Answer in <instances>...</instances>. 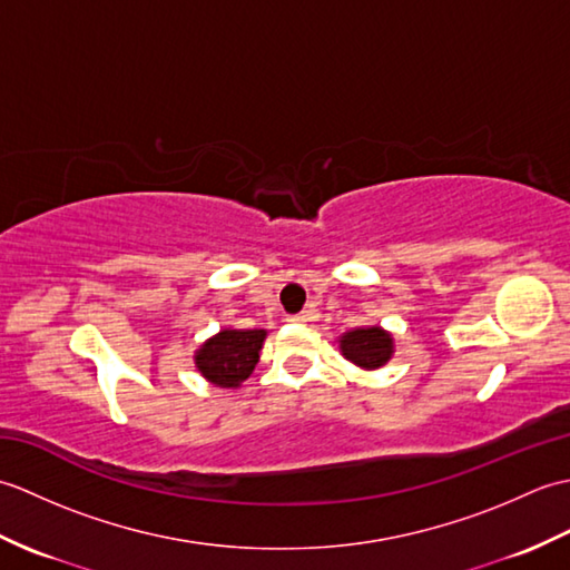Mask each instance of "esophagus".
Segmentation results:
<instances>
[{"mask_svg": "<svg viewBox=\"0 0 570 570\" xmlns=\"http://www.w3.org/2000/svg\"><path fill=\"white\" fill-rule=\"evenodd\" d=\"M292 323H306L308 321V313H296V316H288Z\"/></svg>", "mask_w": 570, "mask_h": 570, "instance_id": "obj_1", "label": "esophagus"}]
</instances>
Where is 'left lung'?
<instances>
[{
	"instance_id": "left-lung-1",
	"label": "left lung",
	"mask_w": 570,
	"mask_h": 570,
	"mask_svg": "<svg viewBox=\"0 0 570 570\" xmlns=\"http://www.w3.org/2000/svg\"><path fill=\"white\" fill-rule=\"evenodd\" d=\"M341 355L360 370H380L394 357V335L382 325H362L337 337Z\"/></svg>"
}]
</instances>
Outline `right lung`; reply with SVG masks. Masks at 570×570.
<instances>
[{
  "mask_svg": "<svg viewBox=\"0 0 570 570\" xmlns=\"http://www.w3.org/2000/svg\"><path fill=\"white\" fill-rule=\"evenodd\" d=\"M266 331L262 328H220L200 343L193 362L205 382L220 390H237L259 362Z\"/></svg>",
  "mask_w": 570,
  "mask_h": 570,
  "instance_id": "obj_1",
  "label": "right lung"
}]
</instances>
